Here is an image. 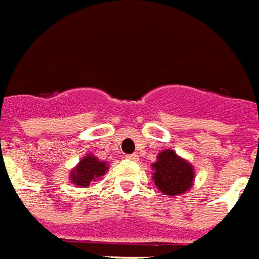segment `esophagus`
Returning a JSON list of instances; mask_svg holds the SVG:
<instances>
[{
  "label": "esophagus",
  "instance_id": "obj_1",
  "mask_svg": "<svg viewBox=\"0 0 259 259\" xmlns=\"http://www.w3.org/2000/svg\"><path fill=\"white\" fill-rule=\"evenodd\" d=\"M126 159H129V160H139V155H136V154L126 155Z\"/></svg>",
  "mask_w": 259,
  "mask_h": 259
}]
</instances>
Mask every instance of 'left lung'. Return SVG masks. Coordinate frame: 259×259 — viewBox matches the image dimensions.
Segmentation results:
<instances>
[{
  "instance_id": "8db88e82",
  "label": "left lung",
  "mask_w": 259,
  "mask_h": 259,
  "mask_svg": "<svg viewBox=\"0 0 259 259\" xmlns=\"http://www.w3.org/2000/svg\"><path fill=\"white\" fill-rule=\"evenodd\" d=\"M155 185L163 195H181L192 188L195 170L189 162L176 154L173 149H164L151 164Z\"/></svg>"
}]
</instances>
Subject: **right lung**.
<instances>
[{"mask_svg": "<svg viewBox=\"0 0 259 259\" xmlns=\"http://www.w3.org/2000/svg\"><path fill=\"white\" fill-rule=\"evenodd\" d=\"M108 170V164L101 162L95 155L88 154L79 160V163L70 173L71 183L76 187L88 188L93 181L103 177Z\"/></svg>", "mask_w": 259, "mask_h": 259, "instance_id": "obj_1", "label": "right lung"}]
</instances>
